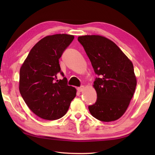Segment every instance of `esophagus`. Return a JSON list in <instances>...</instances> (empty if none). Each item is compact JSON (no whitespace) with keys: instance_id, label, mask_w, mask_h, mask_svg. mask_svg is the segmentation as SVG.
<instances>
[{"instance_id":"1","label":"esophagus","mask_w":155,"mask_h":155,"mask_svg":"<svg viewBox=\"0 0 155 155\" xmlns=\"http://www.w3.org/2000/svg\"><path fill=\"white\" fill-rule=\"evenodd\" d=\"M84 90V87H83V86L77 88V91L79 92V93H81V92H83Z\"/></svg>"}]
</instances>
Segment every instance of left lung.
<instances>
[{
	"label": "left lung",
	"mask_w": 155,
	"mask_h": 155,
	"mask_svg": "<svg viewBox=\"0 0 155 155\" xmlns=\"http://www.w3.org/2000/svg\"><path fill=\"white\" fill-rule=\"evenodd\" d=\"M91 62L97 99L88 107L92 116L103 122L114 121L126 112L137 86L133 62L119 47L100 35L78 37Z\"/></svg>",
	"instance_id": "obj_1"
}]
</instances>
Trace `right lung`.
Masks as SVG:
<instances>
[{
	"instance_id": "1",
	"label": "right lung",
	"mask_w": 155,
	"mask_h": 155,
	"mask_svg": "<svg viewBox=\"0 0 155 155\" xmlns=\"http://www.w3.org/2000/svg\"><path fill=\"white\" fill-rule=\"evenodd\" d=\"M73 35L57 34L42 38L32 48L20 69L19 91L28 108L45 120H57L67 113L77 90L67 85L58 59L73 41Z\"/></svg>"
}]
</instances>
